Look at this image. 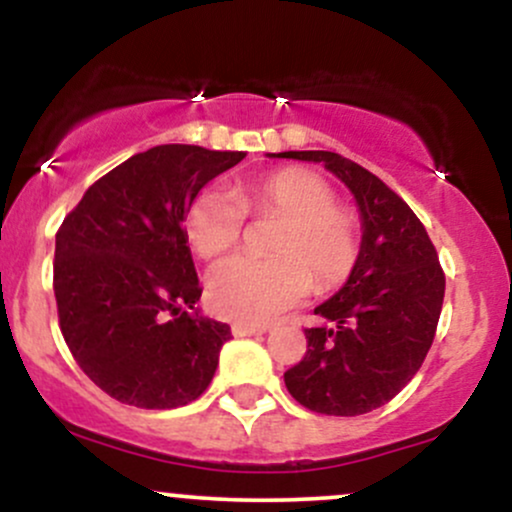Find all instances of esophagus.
Wrapping results in <instances>:
<instances>
[{
    "instance_id": "obj_1",
    "label": "esophagus",
    "mask_w": 512,
    "mask_h": 512,
    "mask_svg": "<svg viewBox=\"0 0 512 512\" xmlns=\"http://www.w3.org/2000/svg\"><path fill=\"white\" fill-rule=\"evenodd\" d=\"M267 330V325H248V322H236V325L231 327V332L236 334V337H252V334H264Z\"/></svg>"
}]
</instances>
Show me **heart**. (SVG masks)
<instances>
[{
  "instance_id": "1",
  "label": "heart",
  "mask_w": 512,
  "mask_h": 512,
  "mask_svg": "<svg viewBox=\"0 0 512 512\" xmlns=\"http://www.w3.org/2000/svg\"><path fill=\"white\" fill-rule=\"evenodd\" d=\"M248 214L281 216L272 238L274 257L238 255L216 264L207 301L216 315L260 325L308 296L310 286L330 291L354 274L361 257V221L337 202L322 175L284 168L236 187V195L209 187L187 204L182 228L204 260L238 243Z\"/></svg>"
}]
</instances>
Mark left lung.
Returning a JSON list of instances; mask_svg holds the SVG:
<instances>
[{"label": "left lung", "mask_w": 512, "mask_h": 512, "mask_svg": "<svg viewBox=\"0 0 512 512\" xmlns=\"http://www.w3.org/2000/svg\"><path fill=\"white\" fill-rule=\"evenodd\" d=\"M325 163L354 192L363 219L361 257L344 289L317 305L327 325L305 327L308 351L284 373L291 397L327 416L383 407L421 368L436 337L445 272L409 204L351 158L284 151Z\"/></svg>", "instance_id": "1"}]
</instances>
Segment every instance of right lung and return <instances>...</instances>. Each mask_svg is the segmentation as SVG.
Here are the masks:
<instances>
[{
  "mask_svg": "<svg viewBox=\"0 0 512 512\" xmlns=\"http://www.w3.org/2000/svg\"><path fill=\"white\" fill-rule=\"evenodd\" d=\"M243 151L163 144L86 190L55 236L60 330L103 392L139 409L182 407L207 390L226 322L192 315L202 296L187 248V204Z\"/></svg>",
  "mask_w": 512,
  "mask_h": 512,
  "instance_id": "add662e5",
  "label": "right lung"
}]
</instances>
